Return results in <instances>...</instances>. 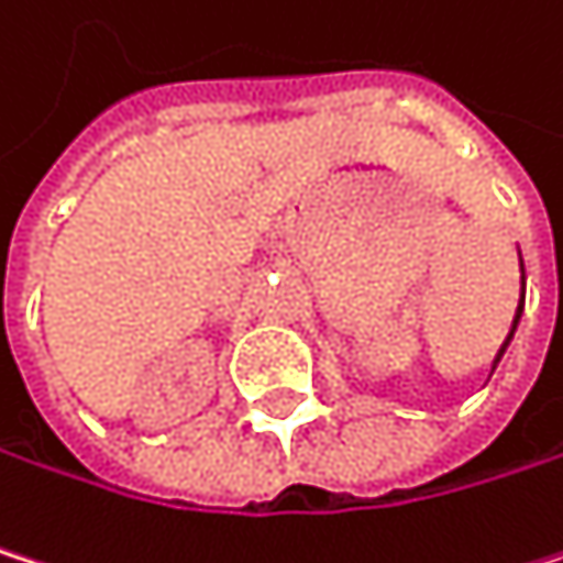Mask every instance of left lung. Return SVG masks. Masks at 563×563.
Here are the masks:
<instances>
[{
  "instance_id": "obj_1",
  "label": "left lung",
  "mask_w": 563,
  "mask_h": 563,
  "mask_svg": "<svg viewBox=\"0 0 563 563\" xmlns=\"http://www.w3.org/2000/svg\"><path fill=\"white\" fill-rule=\"evenodd\" d=\"M517 266H520V294H517V300H514V313H510L507 333H504V340H500V346H497V353H494L490 371L500 364V356H504V350H507V343L514 340V330H517V323H520V313H525V260H520V250H517Z\"/></svg>"
}]
</instances>
